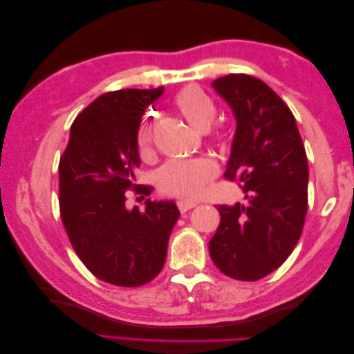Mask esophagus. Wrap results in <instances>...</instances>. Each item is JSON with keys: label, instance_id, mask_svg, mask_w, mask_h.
Listing matches in <instances>:
<instances>
[{"label": "esophagus", "instance_id": "34e87169", "mask_svg": "<svg viewBox=\"0 0 354 354\" xmlns=\"http://www.w3.org/2000/svg\"><path fill=\"white\" fill-rule=\"evenodd\" d=\"M196 205H198V203L194 202V201H183V199L177 201V207H178L180 212H186V211H189L192 208H195Z\"/></svg>", "mask_w": 354, "mask_h": 354}]
</instances>
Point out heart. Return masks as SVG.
Wrapping results in <instances>:
<instances>
[{"label": "heart", "mask_w": 354, "mask_h": 354, "mask_svg": "<svg viewBox=\"0 0 354 354\" xmlns=\"http://www.w3.org/2000/svg\"><path fill=\"white\" fill-rule=\"evenodd\" d=\"M176 109L185 120L199 131H207L217 118V103L208 93L196 85H186L173 100ZM214 140L220 146L229 143V136L217 130ZM136 145L142 159H149L153 153V121L145 116L136 133ZM217 167L208 158L174 159L168 160L158 169L155 176L159 192L168 196L196 199L202 196L208 185L216 178Z\"/></svg>", "instance_id": "obj_1"}]
</instances>
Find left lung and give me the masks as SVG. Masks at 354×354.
I'll use <instances>...</instances> for the list:
<instances>
[{"label": "left lung", "instance_id": "obj_1", "mask_svg": "<svg viewBox=\"0 0 354 354\" xmlns=\"http://www.w3.org/2000/svg\"><path fill=\"white\" fill-rule=\"evenodd\" d=\"M238 121L224 178L238 181L246 202L218 205L209 241L217 269L259 281L286 261L301 236L308 208V167L295 118L269 85L246 73L212 82Z\"/></svg>", "mask_w": 354, "mask_h": 354}]
</instances>
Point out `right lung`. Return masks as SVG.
<instances>
[{"instance_id":"add662e5","label":"right lung","mask_w":354,"mask_h":354,"mask_svg":"<svg viewBox=\"0 0 354 354\" xmlns=\"http://www.w3.org/2000/svg\"><path fill=\"white\" fill-rule=\"evenodd\" d=\"M164 88H127L102 94L71 127L59 162L60 218L72 248L100 281L136 288L162 270L171 230L180 216L174 202L146 201L143 211L125 208L140 158L136 133L146 108Z\"/></svg>"}]
</instances>
